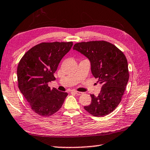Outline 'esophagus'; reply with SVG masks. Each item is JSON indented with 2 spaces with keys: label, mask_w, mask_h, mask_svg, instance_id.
I'll return each instance as SVG.
<instances>
[{
  "label": "esophagus",
  "mask_w": 150,
  "mask_h": 150,
  "mask_svg": "<svg viewBox=\"0 0 150 150\" xmlns=\"http://www.w3.org/2000/svg\"><path fill=\"white\" fill-rule=\"evenodd\" d=\"M72 93H74V94H77V95H81V94H82V93H81V92H79V91H75V90H73V91H72Z\"/></svg>",
  "instance_id": "obj_1"
}]
</instances>
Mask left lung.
<instances>
[{
	"mask_svg": "<svg viewBox=\"0 0 150 150\" xmlns=\"http://www.w3.org/2000/svg\"><path fill=\"white\" fill-rule=\"evenodd\" d=\"M73 50L89 59L91 72L102 84L98 95L91 94V104L84 109L98 117L111 113L121 102L129 80L126 56L116 46L105 41L78 42Z\"/></svg>",
	"mask_w": 150,
	"mask_h": 150,
	"instance_id": "1",
	"label": "left lung"
}]
</instances>
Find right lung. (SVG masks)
<instances>
[{
	"label": "right lung",
	"instance_id": "obj_1",
	"mask_svg": "<svg viewBox=\"0 0 150 150\" xmlns=\"http://www.w3.org/2000/svg\"><path fill=\"white\" fill-rule=\"evenodd\" d=\"M72 42H41L26 52L17 67L18 87L36 113L43 117L54 114L63 105L67 93L48 83L56 79L54 74Z\"/></svg>",
	"mask_w": 150,
	"mask_h": 150
}]
</instances>
